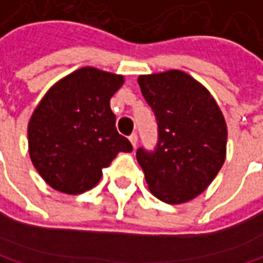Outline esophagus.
I'll return each instance as SVG.
<instances>
[{"mask_svg":"<svg viewBox=\"0 0 263 263\" xmlns=\"http://www.w3.org/2000/svg\"><path fill=\"white\" fill-rule=\"evenodd\" d=\"M129 141H131V144H132V146H134V147L137 146V141H138V137H137V134H135V132H134V134H131V135H129Z\"/></svg>","mask_w":263,"mask_h":263,"instance_id":"obj_1","label":"esophagus"}]
</instances>
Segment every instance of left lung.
<instances>
[{
	"instance_id": "8db88e82",
	"label": "left lung",
	"mask_w": 263,
	"mask_h": 263,
	"mask_svg": "<svg viewBox=\"0 0 263 263\" xmlns=\"http://www.w3.org/2000/svg\"><path fill=\"white\" fill-rule=\"evenodd\" d=\"M138 84L155 114L158 143L138 147L137 161L151 193L172 204L208 188L226 159L224 117L199 81L182 70L141 75Z\"/></svg>"
}]
</instances>
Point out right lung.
<instances>
[{
    "mask_svg": "<svg viewBox=\"0 0 263 263\" xmlns=\"http://www.w3.org/2000/svg\"><path fill=\"white\" fill-rule=\"evenodd\" d=\"M123 77L83 67L54 84L28 123V151L39 175L54 190L81 194L93 188L129 140L116 129L109 99Z\"/></svg>",
    "mask_w": 263,
    "mask_h": 263,
    "instance_id": "obj_1",
    "label": "right lung"
}]
</instances>
